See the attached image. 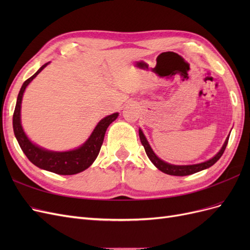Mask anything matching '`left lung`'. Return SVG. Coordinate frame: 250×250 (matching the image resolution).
Listing matches in <instances>:
<instances>
[{
    "label": "left lung",
    "mask_w": 250,
    "mask_h": 250,
    "mask_svg": "<svg viewBox=\"0 0 250 250\" xmlns=\"http://www.w3.org/2000/svg\"><path fill=\"white\" fill-rule=\"evenodd\" d=\"M139 134H140V140H141L142 145L144 146V148H145L146 154L149 157V160L152 162V164L158 170H161L162 172H164L166 174H169V175H174V176L191 175V174H194L196 172H199V171H202L204 169H208V168L211 167V166H213L219 160V158L222 156L224 150L226 148V145H228V143H229V137L226 138L221 150L219 151V152L213 158H210V160L204 162V163L196 164V165L177 166V165H171V164L166 163V162L162 161L160 157H157L155 155V153L153 152V150L151 149L147 139L145 138V135H144V133L141 129H139Z\"/></svg>",
    "instance_id": "8db88e82"
}]
</instances>
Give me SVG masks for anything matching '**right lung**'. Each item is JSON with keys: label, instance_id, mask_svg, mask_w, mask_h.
I'll use <instances>...</instances> for the list:
<instances>
[{"label": "right lung", "instance_id": "obj_1", "mask_svg": "<svg viewBox=\"0 0 250 250\" xmlns=\"http://www.w3.org/2000/svg\"><path fill=\"white\" fill-rule=\"evenodd\" d=\"M48 63L49 62L44 63L33 76L22 83L18 96L16 109L13 112V131L22 152L36 167L59 174V175H73V174L84 171L95 162L100 152L107 127L118 118L119 113H112V115L102 119L87 141L77 149L64 151V152H56V151L46 150L35 145L28 139L26 133L22 130L21 124V104L27 85L43 70V67L48 65Z\"/></svg>", "mask_w": 250, "mask_h": 250}]
</instances>
